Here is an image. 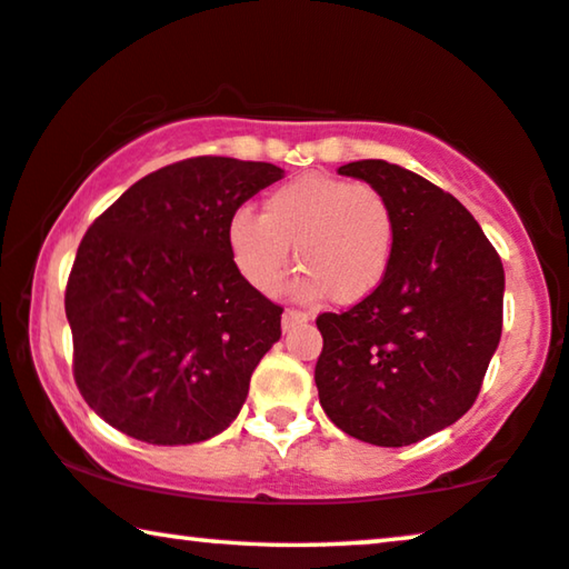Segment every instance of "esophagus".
I'll return each mask as SVG.
<instances>
[{
  "label": "esophagus",
  "instance_id": "obj_1",
  "mask_svg": "<svg viewBox=\"0 0 569 569\" xmlns=\"http://www.w3.org/2000/svg\"><path fill=\"white\" fill-rule=\"evenodd\" d=\"M309 317L303 311H293V309H286L283 317H281V325H283V332H291L293 327L299 325H307Z\"/></svg>",
  "mask_w": 569,
  "mask_h": 569
}]
</instances>
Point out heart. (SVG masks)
Segmentation results:
<instances>
[{"label":"heart","mask_w":569,"mask_h":569,"mask_svg":"<svg viewBox=\"0 0 569 569\" xmlns=\"http://www.w3.org/2000/svg\"><path fill=\"white\" fill-rule=\"evenodd\" d=\"M293 258L303 268L296 299L329 296L335 303L366 301L386 281L396 250V217L370 183L307 173L278 186L260 217L237 211L227 222V250L237 273L260 293H273Z\"/></svg>","instance_id":"obj_1"}]
</instances>
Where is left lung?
<instances>
[{"label": "left lung", "mask_w": 569, "mask_h": 569, "mask_svg": "<svg viewBox=\"0 0 569 569\" xmlns=\"http://www.w3.org/2000/svg\"><path fill=\"white\" fill-rule=\"evenodd\" d=\"M396 217L386 281L342 313H319V403L345 435L406 447L475 403L503 329V262L452 193L386 160L339 168Z\"/></svg>", "instance_id": "1"}]
</instances>
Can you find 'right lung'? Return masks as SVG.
Wrapping results in <instances>:
<instances>
[{
  "label": "right lung",
  "mask_w": 569,
  "mask_h": 569,
  "mask_svg": "<svg viewBox=\"0 0 569 569\" xmlns=\"http://www.w3.org/2000/svg\"><path fill=\"white\" fill-rule=\"evenodd\" d=\"M283 168L201 156L132 183L76 252L73 378L97 417L148 445L224 431L283 309L237 273L227 222Z\"/></svg>",
  "instance_id": "obj_1"
}]
</instances>
